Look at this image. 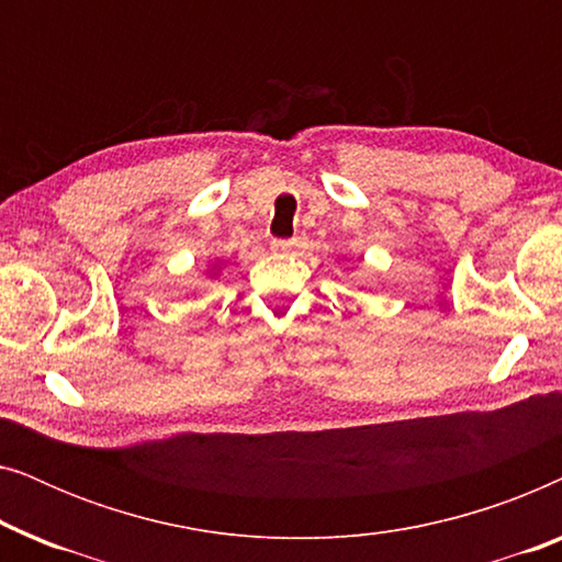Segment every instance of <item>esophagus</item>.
<instances>
[{
  "instance_id": "34e87169",
  "label": "esophagus",
  "mask_w": 562,
  "mask_h": 562,
  "mask_svg": "<svg viewBox=\"0 0 562 562\" xmlns=\"http://www.w3.org/2000/svg\"><path fill=\"white\" fill-rule=\"evenodd\" d=\"M291 248H294V240H271L273 252H289Z\"/></svg>"
}]
</instances>
